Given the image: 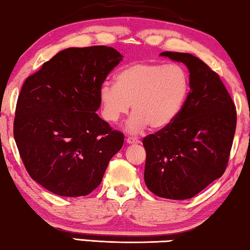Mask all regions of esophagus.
Segmentation results:
<instances>
[{
    "instance_id": "1",
    "label": "esophagus",
    "mask_w": 250,
    "mask_h": 250,
    "mask_svg": "<svg viewBox=\"0 0 250 250\" xmlns=\"http://www.w3.org/2000/svg\"><path fill=\"white\" fill-rule=\"evenodd\" d=\"M126 142L129 143V145H133V143H140V140L134 138V136H128V138L126 139Z\"/></svg>"
}]
</instances>
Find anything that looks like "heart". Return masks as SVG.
<instances>
[{"label": "heart", "instance_id": "1", "mask_svg": "<svg viewBox=\"0 0 250 250\" xmlns=\"http://www.w3.org/2000/svg\"><path fill=\"white\" fill-rule=\"evenodd\" d=\"M190 91L189 75L177 63L141 61L123 68L115 84L104 83L99 90L102 116L117 123L129 109L134 114L127 129L139 133L146 128L163 129L182 110Z\"/></svg>", "mask_w": 250, "mask_h": 250}]
</instances>
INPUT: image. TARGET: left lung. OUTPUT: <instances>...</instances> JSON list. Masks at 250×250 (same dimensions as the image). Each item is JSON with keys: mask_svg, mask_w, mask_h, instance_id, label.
Wrapping results in <instances>:
<instances>
[{"mask_svg": "<svg viewBox=\"0 0 250 250\" xmlns=\"http://www.w3.org/2000/svg\"><path fill=\"white\" fill-rule=\"evenodd\" d=\"M160 56L186 64L190 91L172 124L142 140L145 182L160 198L190 199L227 169L237 110L218 74L199 58L168 51Z\"/></svg>", "mask_w": 250, "mask_h": 250, "instance_id": "obj_1", "label": "left lung"}]
</instances>
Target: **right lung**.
Returning a JSON list of instances; mask_svg holds the SVG:
<instances>
[{
    "instance_id": "1",
    "label": "right lung",
    "mask_w": 250,
    "mask_h": 250,
    "mask_svg": "<svg viewBox=\"0 0 250 250\" xmlns=\"http://www.w3.org/2000/svg\"><path fill=\"white\" fill-rule=\"evenodd\" d=\"M114 47H69L26 78L13 136L27 173L51 192L87 196L97 189L124 134L99 117V90L121 62Z\"/></svg>"
}]
</instances>
